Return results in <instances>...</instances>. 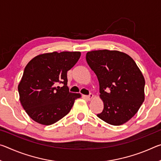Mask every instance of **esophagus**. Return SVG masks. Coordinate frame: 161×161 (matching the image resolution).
<instances>
[{
    "mask_svg": "<svg viewBox=\"0 0 161 161\" xmlns=\"http://www.w3.org/2000/svg\"><path fill=\"white\" fill-rule=\"evenodd\" d=\"M93 97H94V95L92 94H90L89 95H84V98H86V99H88V100H90L91 99H92Z\"/></svg>",
    "mask_w": 161,
    "mask_h": 161,
    "instance_id": "esophagus-1",
    "label": "esophagus"
}]
</instances>
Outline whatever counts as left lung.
I'll return each mask as SVG.
<instances>
[{"instance_id": "left-lung-1", "label": "left lung", "mask_w": 161, "mask_h": 161, "mask_svg": "<svg viewBox=\"0 0 161 161\" xmlns=\"http://www.w3.org/2000/svg\"><path fill=\"white\" fill-rule=\"evenodd\" d=\"M86 62L97 76L103 109L97 116L114 126L124 124L137 113L145 95V80L129 55L116 50L88 52Z\"/></svg>"}]
</instances>
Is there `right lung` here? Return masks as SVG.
Instances as JSON below:
<instances>
[{
	"label": "right lung",
	"mask_w": 161,
	"mask_h": 161,
	"mask_svg": "<svg viewBox=\"0 0 161 161\" xmlns=\"http://www.w3.org/2000/svg\"><path fill=\"white\" fill-rule=\"evenodd\" d=\"M80 55V52H53L37 55L26 65L18 92L22 106L32 120L51 125L69 112L81 95L69 92L67 73Z\"/></svg>",
	"instance_id": "right-lung-1"
}]
</instances>
